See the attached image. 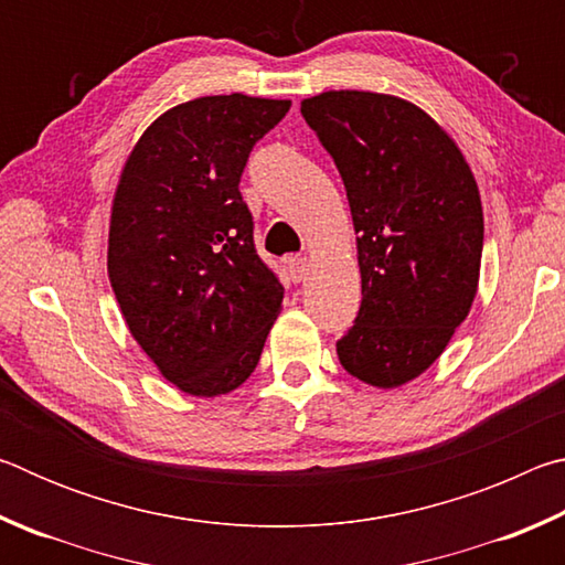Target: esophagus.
I'll list each match as a JSON object with an SVG mask.
<instances>
[{
    "instance_id": "esophagus-1",
    "label": "esophagus",
    "mask_w": 565,
    "mask_h": 565,
    "mask_svg": "<svg viewBox=\"0 0 565 565\" xmlns=\"http://www.w3.org/2000/svg\"><path fill=\"white\" fill-rule=\"evenodd\" d=\"M286 269H289L294 281H303L306 274H309V259H306V256H291V259L286 262Z\"/></svg>"
}]
</instances>
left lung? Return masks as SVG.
Masks as SVG:
<instances>
[{"label": "left lung", "mask_w": 565, "mask_h": 565, "mask_svg": "<svg viewBox=\"0 0 565 565\" xmlns=\"http://www.w3.org/2000/svg\"><path fill=\"white\" fill-rule=\"evenodd\" d=\"M301 114L333 157L356 232L361 309L339 361L363 384L404 386L441 356L476 299L473 171L441 124L394 94L321 92Z\"/></svg>", "instance_id": "1"}]
</instances>
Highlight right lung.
I'll return each instance as SVG.
<instances>
[{
	"mask_svg": "<svg viewBox=\"0 0 565 565\" xmlns=\"http://www.w3.org/2000/svg\"><path fill=\"white\" fill-rule=\"evenodd\" d=\"M289 99L216 94L141 134L111 199L107 271L121 317L159 374L199 398L254 374L284 289L254 248L238 181Z\"/></svg>",
	"mask_w": 565,
	"mask_h": 565,
	"instance_id": "1",
	"label": "right lung"
}]
</instances>
